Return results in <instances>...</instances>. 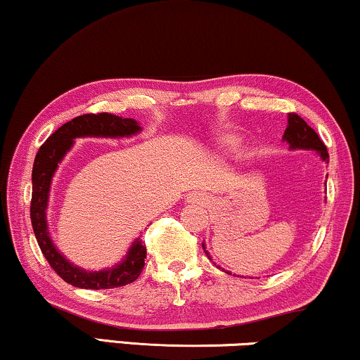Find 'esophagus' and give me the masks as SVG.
I'll use <instances>...</instances> for the list:
<instances>
[{"label": "esophagus", "instance_id": "1", "mask_svg": "<svg viewBox=\"0 0 360 360\" xmlns=\"http://www.w3.org/2000/svg\"><path fill=\"white\" fill-rule=\"evenodd\" d=\"M207 196L205 195V193H201V191H193V193H190L188 196H186V202H188V205H207Z\"/></svg>", "mask_w": 360, "mask_h": 360}]
</instances>
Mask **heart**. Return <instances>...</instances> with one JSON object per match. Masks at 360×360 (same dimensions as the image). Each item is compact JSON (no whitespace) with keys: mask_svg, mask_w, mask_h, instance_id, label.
Returning <instances> with one entry per match:
<instances>
[{"mask_svg":"<svg viewBox=\"0 0 360 360\" xmlns=\"http://www.w3.org/2000/svg\"><path fill=\"white\" fill-rule=\"evenodd\" d=\"M219 143H221L222 148H226V149H229V150H233V149H236L237 146H238V141H237V139L233 138V136H226V138H222L221 141H219Z\"/></svg>","mask_w":360,"mask_h":360,"instance_id":"obj_1","label":"heart"}]
</instances>
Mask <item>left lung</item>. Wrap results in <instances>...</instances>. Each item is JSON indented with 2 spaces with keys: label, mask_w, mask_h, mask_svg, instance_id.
I'll return each mask as SVG.
<instances>
[{
  "label": "left lung",
  "mask_w": 360,
  "mask_h": 360,
  "mask_svg": "<svg viewBox=\"0 0 360 360\" xmlns=\"http://www.w3.org/2000/svg\"><path fill=\"white\" fill-rule=\"evenodd\" d=\"M283 141L289 144V149H305V150H315L320 155L323 162H330V155H328L326 146L323 144L319 134L315 133L314 128H310L304 118H300L297 113H289L288 115V128H285ZM202 248L211 259L210 253H207L206 245L202 242ZM232 274V273H227Z\"/></svg>",
  "instance_id": "1"
}]
</instances>
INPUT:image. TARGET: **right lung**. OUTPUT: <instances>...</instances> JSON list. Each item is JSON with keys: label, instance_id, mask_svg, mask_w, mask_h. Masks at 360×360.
I'll return each mask as SVG.
<instances>
[{"label": "right lung", "instance_id": "1", "mask_svg": "<svg viewBox=\"0 0 360 360\" xmlns=\"http://www.w3.org/2000/svg\"><path fill=\"white\" fill-rule=\"evenodd\" d=\"M136 120L122 118L112 113H86L72 118L60 127L46 141L40 146L32 169V202H30V221L39 247L46 262L55 273L68 284L81 289H112L122 288L138 279L144 268L146 247L141 238H134L131 247L110 268L87 271L72 264L63 253L56 248L50 237L46 222L50 188L58 165L65 159L68 150L72 148L76 138H129L141 131Z\"/></svg>", "mask_w": 360, "mask_h": 360}]
</instances>
